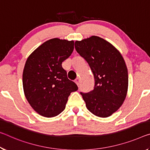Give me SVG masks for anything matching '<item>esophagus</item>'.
<instances>
[{
    "label": "esophagus",
    "mask_w": 150,
    "mask_h": 150,
    "mask_svg": "<svg viewBox=\"0 0 150 150\" xmlns=\"http://www.w3.org/2000/svg\"><path fill=\"white\" fill-rule=\"evenodd\" d=\"M75 82L76 83V84H77V85H79V78L77 77V79L75 80Z\"/></svg>",
    "instance_id": "34e87169"
}]
</instances>
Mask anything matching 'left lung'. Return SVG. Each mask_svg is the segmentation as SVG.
Returning a JSON list of instances; mask_svg holds the SVG:
<instances>
[{
	"instance_id": "1",
	"label": "left lung",
	"mask_w": 150,
	"mask_h": 150,
	"mask_svg": "<svg viewBox=\"0 0 150 150\" xmlns=\"http://www.w3.org/2000/svg\"><path fill=\"white\" fill-rule=\"evenodd\" d=\"M76 51L83 57L94 76V89L81 95L88 110L108 117L120 108L127 96L128 73L120 51L110 42L97 36L75 41Z\"/></svg>"
}]
</instances>
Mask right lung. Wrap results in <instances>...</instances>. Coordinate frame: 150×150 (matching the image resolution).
Masks as SVG:
<instances>
[{"label":"right lung","instance_id":"1","mask_svg":"<svg viewBox=\"0 0 150 150\" xmlns=\"http://www.w3.org/2000/svg\"><path fill=\"white\" fill-rule=\"evenodd\" d=\"M73 49V41L54 38L40 45L26 61L23 73L25 96L33 109L43 117L61 113L71 93L78 89L62 67Z\"/></svg>","mask_w":150,"mask_h":150}]
</instances>
